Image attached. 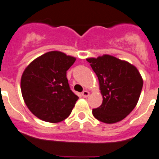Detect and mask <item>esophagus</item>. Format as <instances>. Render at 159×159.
<instances>
[{"label": "esophagus", "mask_w": 159, "mask_h": 159, "mask_svg": "<svg viewBox=\"0 0 159 159\" xmlns=\"http://www.w3.org/2000/svg\"><path fill=\"white\" fill-rule=\"evenodd\" d=\"M82 96H83L84 98H87L88 96L90 95V92L88 91V90H84L83 92H82Z\"/></svg>", "instance_id": "esophagus-1"}]
</instances>
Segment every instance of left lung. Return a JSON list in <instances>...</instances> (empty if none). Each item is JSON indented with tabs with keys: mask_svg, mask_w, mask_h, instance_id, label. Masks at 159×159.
Listing matches in <instances>:
<instances>
[{
	"mask_svg": "<svg viewBox=\"0 0 159 159\" xmlns=\"http://www.w3.org/2000/svg\"><path fill=\"white\" fill-rule=\"evenodd\" d=\"M86 61L98 77L102 103L93 109V116L106 124L122 120L135 108L143 86L137 68L128 61L111 55H102Z\"/></svg>",
	"mask_w": 159,
	"mask_h": 159,
	"instance_id": "8db88e82",
	"label": "left lung"
}]
</instances>
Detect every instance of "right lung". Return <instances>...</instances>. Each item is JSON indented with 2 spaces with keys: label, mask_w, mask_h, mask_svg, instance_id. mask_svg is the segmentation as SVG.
I'll use <instances>...</instances> for the list:
<instances>
[{
  "label": "right lung",
  "mask_w": 159,
  "mask_h": 159,
  "mask_svg": "<svg viewBox=\"0 0 159 159\" xmlns=\"http://www.w3.org/2000/svg\"><path fill=\"white\" fill-rule=\"evenodd\" d=\"M76 58L52 51L31 61L21 77V91L28 109L49 123L64 120L71 114L78 97L69 88L66 72Z\"/></svg>",
  "instance_id": "right-lung-1"
}]
</instances>
